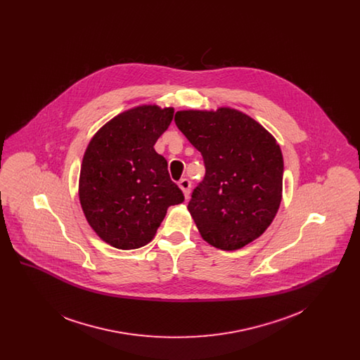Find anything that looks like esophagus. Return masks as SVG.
<instances>
[{
  "mask_svg": "<svg viewBox=\"0 0 360 360\" xmlns=\"http://www.w3.org/2000/svg\"><path fill=\"white\" fill-rule=\"evenodd\" d=\"M179 188H181V190L184 191V195L188 198V194H190V188H191V184H190V181L188 179H186V178H184V179H181L179 181Z\"/></svg>",
  "mask_w": 360,
  "mask_h": 360,
  "instance_id": "1",
  "label": "esophagus"
}]
</instances>
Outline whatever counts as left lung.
Masks as SVG:
<instances>
[{
  "label": "left lung",
  "mask_w": 360,
  "mask_h": 360,
  "mask_svg": "<svg viewBox=\"0 0 360 360\" xmlns=\"http://www.w3.org/2000/svg\"><path fill=\"white\" fill-rule=\"evenodd\" d=\"M175 124L201 153L204 181L188 209L202 239L235 251L273 223L282 200L283 158L274 136L231 108L179 110Z\"/></svg>",
  "instance_id": "8db88e82"
}]
</instances>
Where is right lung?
Masks as SVG:
<instances>
[{"instance_id": "1", "label": "right lung", "mask_w": 360, "mask_h": 360, "mask_svg": "<svg viewBox=\"0 0 360 360\" xmlns=\"http://www.w3.org/2000/svg\"><path fill=\"white\" fill-rule=\"evenodd\" d=\"M172 108L143 105L108 121L90 140L79 175L86 220L108 244L135 250L148 244L169 206L184 202L167 160L154 150Z\"/></svg>"}]
</instances>
